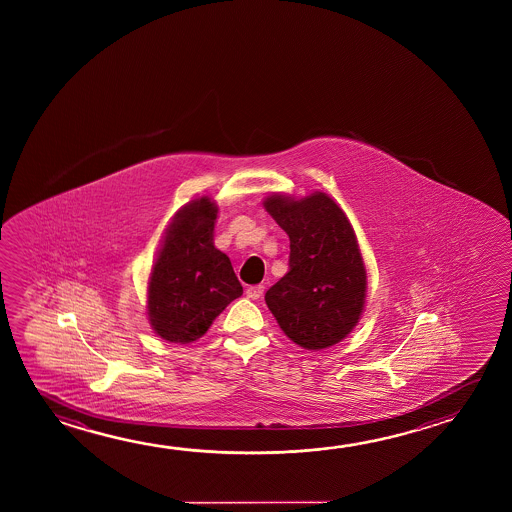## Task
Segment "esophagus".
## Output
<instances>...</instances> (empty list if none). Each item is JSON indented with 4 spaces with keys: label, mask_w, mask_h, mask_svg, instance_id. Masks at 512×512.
I'll return each mask as SVG.
<instances>
[{
    "label": "esophagus",
    "mask_w": 512,
    "mask_h": 512,
    "mask_svg": "<svg viewBox=\"0 0 512 512\" xmlns=\"http://www.w3.org/2000/svg\"><path fill=\"white\" fill-rule=\"evenodd\" d=\"M262 294H264V285H252L246 289V296L252 300H259L262 298Z\"/></svg>",
    "instance_id": "1"
}]
</instances>
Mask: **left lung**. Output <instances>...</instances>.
<instances>
[{
  "label": "left lung",
  "instance_id": "8db88e82",
  "mask_svg": "<svg viewBox=\"0 0 512 512\" xmlns=\"http://www.w3.org/2000/svg\"><path fill=\"white\" fill-rule=\"evenodd\" d=\"M264 207L291 241L289 271L266 303L285 336L305 350L343 341L361 318L366 268L343 209L328 194L268 196Z\"/></svg>",
  "mask_w": 512,
  "mask_h": 512
}]
</instances>
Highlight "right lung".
Here are the masks:
<instances>
[{"label": "right lung", "mask_w": 512, "mask_h": 512, "mask_svg": "<svg viewBox=\"0 0 512 512\" xmlns=\"http://www.w3.org/2000/svg\"><path fill=\"white\" fill-rule=\"evenodd\" d=\"M218 207L207 196L175 214L148 282V316L157 336L193 343L243 294L232 262L212 243Z\"/></svg>", "instance_id": "right-lung-1"}]
</instances>
